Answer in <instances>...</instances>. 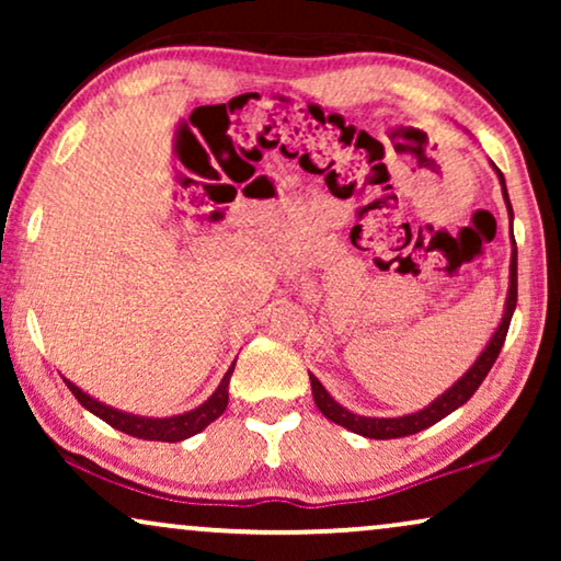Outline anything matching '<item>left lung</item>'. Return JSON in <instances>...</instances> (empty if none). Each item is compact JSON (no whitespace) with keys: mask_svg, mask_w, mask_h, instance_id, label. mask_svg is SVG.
<instances>
[{"mask_svg":"<svg viewBox=\"0 0 561 561\" xmlns=\"http://www.w3.org/2000/svg\"><path fill=\"white\" fill-rule=\"evenodd\" d=\"M495 171H497V168H495ZM497 179H501L505 204H508V214L513 219L508 191H505V179H503L501 171H497ZM516 301H518V252H516V240H513L511 286H508V298H505V313H503L501 327H497L493 340H490L485 352H482V355L474 359V365L470 367V370H467L462 378H459L449 390H444V396L436 398V401L432 405H426L424 411L411 413V416L370 419V416H357V413H350L347 409H342V405L327 393L324 386H321V382L313 378V375H309L313 403H317V409L324 413L329 421H334V424L350 428V432H355V434H363V436H367V439H398V436H411V434L424 432V428L436 424V421H442L444 416H449L451 411H457L459 405H465L467 401H470V398L474 396V390L480 388V382L488 378L490 367L495 365V359L503 350L505 334H508V327H511V317H513V311H516Z\"/></svg>","mask_w":561,"mask_h":561,"instance_id":"1","label":"left lung"}]
</instances>
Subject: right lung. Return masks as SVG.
Instances as JSON below:
<instances>
[{
    "label": "right lung",
    "instance_id": "right-lung-1",
    "mask_svg": "<svg viewBox=\"0 0 561 561\" xmlns=\"http://www.w3.org/2000/svg\"><path fill=\"white\" fill-rule=\"evenodd\" d=\"M232 373H234V365L229 367L225 378H221L219 388L214 390L209 401L202 403L194 411L181 413V416H171V419H145V416H133V413H122L117 409H112V405L94 401V398L76 388L71 380H66V386L76 398H79L83 409H89L94 416L106 421V424L114 428H119V432L137 436V439H150V442H183L188 439V436L202 432V428L209 426L214 419H219L221 413H225L229 403L227 388H229V378H232Z\"/></svg>",
    "mask_w": 561,
    "mask_h": 561
}]
</instances>
